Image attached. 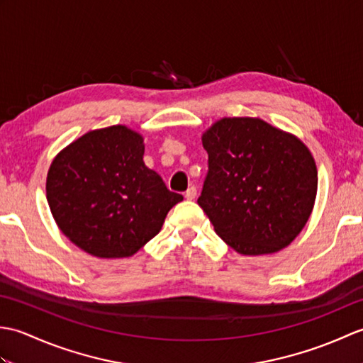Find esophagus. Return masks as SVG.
Here are the masks:
<instances>
[{
    "instance_id": "1",
    "label": "esophagus",
    "mask_w": 363,
    "mask_h": 363,
    "mask_svg": "<svg viewBox=\"0 0 363 363\" xmlns=\"http://www.w3.org/2000/svg\"><path fill=\"white\" fill-rule=\"evenodd\" d=\"M186 198H187V199H190V201H191V199H195V198H196V187H195V186L189 187V190L186 191Z\"/></svg>"
}]
</instances>
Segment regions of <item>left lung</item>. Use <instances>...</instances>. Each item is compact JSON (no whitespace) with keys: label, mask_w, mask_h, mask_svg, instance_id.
Returning <instances> with one entry per match:
<instances>
[{"label":"left lung","mask_w":363,"mask_h":363,"mask_svg":"<svg viewBox=\"0 0 363 363\" xmlns=\"http://www.w3.org/2000/svg\"><path fill=\"white\" fill-rule=\"evenodd\" d=\"M209 172L198 204L243 256L289 246L309 220L317 165L298 137L260 118H221L203 134Z\"/></svg>","instance_id":"left-lung-1"}]
</instances>
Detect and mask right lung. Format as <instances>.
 Returning <instances> with one entry per match:
<instances>
[{"instance_id":"1","label":"right lung","mask_w":363,"mask_h":363,"mask_svg":"<svg viewBox=\"0 0 363 363\" xmlns=\"http://www.w3.org/2000/svg\"><path fill=\"white\" fill-rule=\"evenodd\" d=\"M143 137L126 126L84 134L54 157L46 199L59 229L101 259L129 257L182 201L143 162Z\"/></svg>"}]
</instances>
